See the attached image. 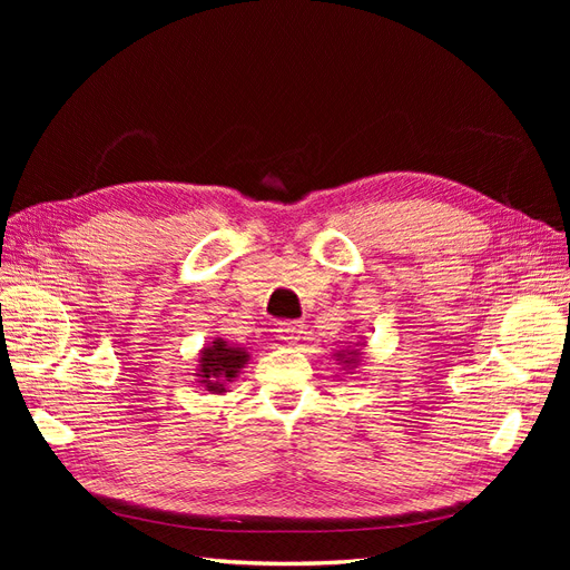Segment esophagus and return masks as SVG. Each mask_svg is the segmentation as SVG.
<instances>
[{
    "label": "esophagus",
    "instance_id": "obj_1",
    "mask_svg": "<svg viewBox=\"0 0 570 570\" xmlns=\"http://www.w3.org/2000/svg\"><path fill=\"white\" fill-rule=\"evenodd\" d=\"M302 333H304V323L302 321H281L278 323V337L283 342L295 344V342L302 340Z\"/></svg>",
    "mask_w": 570,
    "mask_h": 570
}]
</instances>
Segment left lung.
<instances>
[{
	"instance_id": "left-lung-1",
	"label": "left lung",
	"mask_w": 570,
	"mask_h": 570,
	"mask_svg": "<svg viewBox=\"0 0 570 570\" xmlns=\"http://www.w3.org/2000/svg\"><path fill=\"white\" fill-rule=\"evenodd\" d=\"M333 358L337 361V366H342L347 373L356 371L361 366V358H364V342H354L352 347L335 350Z\"/></svg>"
}]
</instances>
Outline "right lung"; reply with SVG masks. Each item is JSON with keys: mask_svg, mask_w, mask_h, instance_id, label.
I'll return each instance as SVG.
<instances>
[{"mask_svg": "<svg viewBox=\"0 0 570 570\" xmlns=\"http://www.w3.org/2000/svg\"><path fill=\"white\" fill-rule=\"evenodd\" d=\"M249 358L252 354L247 347H237V344L216 337L199 352L195 373L197 383L212 394H226L235 377L249 364Z\"/></svg>", "mask_w": 570, "mask_h": 570, "instance_id": "right-lung-1", "label": "right lung"}]
</instances>
